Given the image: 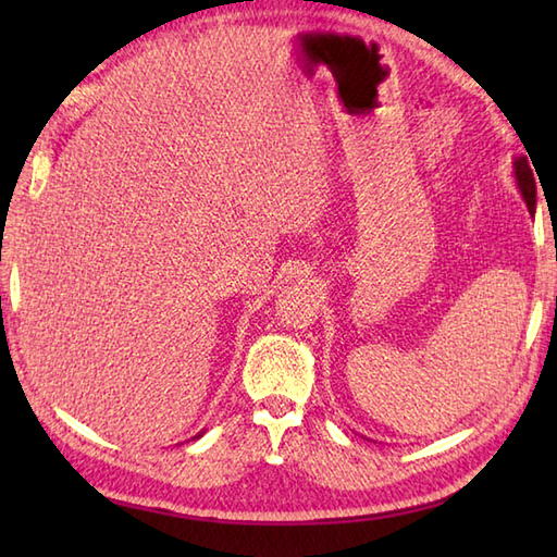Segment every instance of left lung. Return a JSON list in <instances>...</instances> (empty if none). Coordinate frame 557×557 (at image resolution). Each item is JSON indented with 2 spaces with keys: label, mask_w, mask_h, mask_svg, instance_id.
<instances>
[{
  "label": "left lung",
  "mask_w": 557,
  "mask_h": 557,
  "mask_svg": "<svg viewBox=\"0 0 557 557\" xmlns=\"http://www.w3.org/2000/svg\"><path fill=\"white\" fill-rule=\"evenodd\" d=\"M529 160L527 158H515L512 168H515V180H517L519 191H522V196L527 200L529 212L534 215V210H536V182H534V170L529 168Z\"/></svg>",
  "instance_id": "8db88e82"
}]
</instances>
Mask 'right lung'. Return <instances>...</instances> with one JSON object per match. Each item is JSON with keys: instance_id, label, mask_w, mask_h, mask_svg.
Returning <instances> with one entry per match:
<instances>
[{"instance_id": "add662e5", "label": "right lung", "mask_w": 557, "mask_h": 557, "mask_svg": "<svg viewBox=\"0 0 557 557\" xmlns=\"http://www.w3.org/2000/svg\"><path fill=\"white\" fill-rule=\"evenodd\" d=\"M200 435H203V431H200L198 435H194V437H191V441H196V437H200Z\"/></svg>"}]
</instances>
